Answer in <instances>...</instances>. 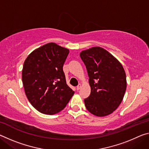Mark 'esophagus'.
I'll use <instances>...</instances> for the list:
<instances>
[{"label": "esophagus", "mask_w": 149, "mask_h": 149, "mask_svg": "<svg viewBox=\"0 0 149 149\" xmlns=\"http://www.w3.org/2000/svg\"><path fill=\"white\" fill-rule=\"evenodd\" d=\"M81 84H79L77 86V87H76V89H77V90L78 91V90H79L80 89H81Z\"/></svg>", "instance_id": "34e87169"}]
</instances>
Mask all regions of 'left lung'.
<instances>
[{
  "label": "left lung",
  "mask_w": 149,
  "mask_h": 149,
  "mask_svg": "<svg viewBox=\"0 0 149 149\" xmlns=\"http://www.w3.org/2000/svg\"><path fill=\"white\" fill-rule=\"evenodd\" d=\"M86 66L91 91L84 99L87 109L97 116H105L119 107L126 90V75L120 62L101 47L80 53Z\"/></svg>",
  "instance_id": "obj_1"
}]
</instances>
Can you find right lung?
<instances>
[{
    "label": "right lung",
    "instance_id": "1",
    "mask_svg": "<svg viewBox=\"0 0 149 149\" xmlns=\"http://www.w3.org/2000/svg\"><path fill=\"white\" fill-rule=\"evenodd\" d=\"M69 50L50 42L35 50L25 60L22 81L29 101L45 114L64 109L74 94L65 81L63 65Z\"/></svg>",
    "mask_w": 149,
    "mask_h": 149
}]
</instances>
